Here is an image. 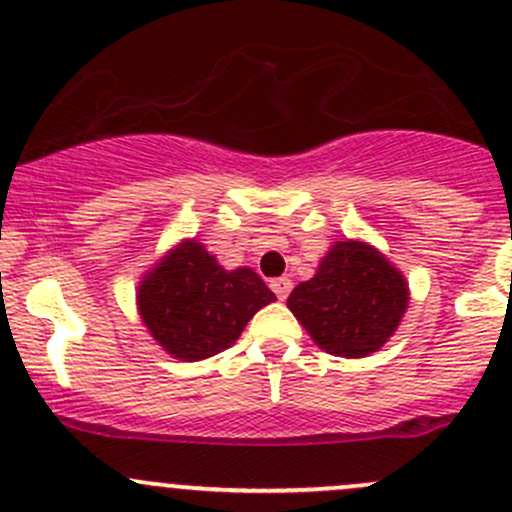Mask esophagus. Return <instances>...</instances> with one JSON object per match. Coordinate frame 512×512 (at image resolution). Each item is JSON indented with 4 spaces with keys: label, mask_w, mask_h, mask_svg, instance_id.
Here are the masks:
<instances>
[{
    "label": "esophagus",
    "mask_w": 512,
    "mask_h": 512,
    "mask_svg": "<svg viewBox=\"0 0 512 512\" xmlns=\"http://www.w3.org/2000/svg\"><path fill=\"white\" fill-rule=\"evenodd\" d=\"M270 287H272V292L277 294V299H280V302H285V299L289 297V292H292V280H289V277H277V280L270 282Z\"/></svg>",
    "instance_id": "obj_1"
}]
</instances>
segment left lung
Here are the masks:
<instances>
[{"mask_svg":"<svg viewBox=\"0 0 512 512\" xmlns=\"http://www.w3.org/2000/svg\"><path fill=\"white\" fill-rule=\"evenodd\" d=\"M409 282L384 252L361 240H337L312 280L287 297L289 312L319 349L361 359L379 352L404 319Z\"/></svg>","mask_w":512,"mask_h":512,"instance_id":"obj_1","label":"left lung"}]
</instances>
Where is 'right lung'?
<instances>
[{"label":"right lung","instance_id":"right-lung-1","mask_svg":"<svg viewBox=\"0 0 512 512\" xmlns=\"http://www.w3.org/2000/svg\"><path fill=\"white\" fill-rule=\"evenodd\" d=\"M270 302L275 294L255 270H225L195 237L170 247L136 289L141 322L158 347L180 361L230 349Z\"/></svg>","mask_w":512,"mask_h":512}]
</instances>
